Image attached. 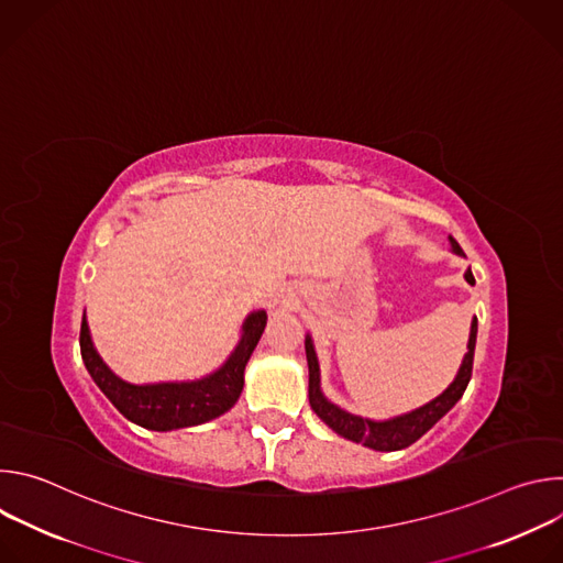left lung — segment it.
Instances as JSON below:
<instances>
[{"mask_svg": "<svg viewBox=\"0 0 563 563\" xmlns=\"http://www.w3.org/2000/svg\"><path fill=\"white\" fill-rule=\"evenodd\" d=\"M452 252L463 256V250L459 247V243L454 238H450ZM465 280L470 285H474V276L467 269L465 272ZM474 343H476V318L472 320V330H470V341H467V354L461 363V369L456 374V378L452 380V385L437 396L434 400H430L428 406L396 417L383 423H374L354 415H347L343 410H339L336 406H332L330 400L320 394V376H318V361H316V352L311 345V339L305 341V352H307V365H309V406L311 410L323 419L336 434L354 441V443H363L372 450L378 452H394V450H404L408 445H412L415 441H419L441 417H445V412H450L454 408L456 400L463 396L470 376H472V361H474Z\"/></svg>", "mask_w": 563, "mask_h": 563, "instance_id": "1", "label": "left lung"}]
</instances>
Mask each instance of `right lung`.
I'll use <instances>...</instances> for the list:
<instances>
[{
	"instance_id": "right-lung-1",
	"label": "right lung",
	"mask_w": 563,
	"mask_h": 563,
	"mask_svg": "<svg viewBox=\"0 0 563 563\" xmlns=\"http://www.w3.org/2000/svg\"><path fill=\"white\" fill-rule=\"evenodd\" d=\"M267 325V313L254 311L243 325V339H240L235 352L229 361L213 372L211 376L194 383H157V385H131L118 378L98 356L87 316L82 318V330H79V352L82 361L96 380V385L104 391V396L120 410L129 421L155 430L167 432L178 428H191L207 423L220 415H224L238 400L245 383V365L256 350Z\"/></svg>"
}]
</instances>
